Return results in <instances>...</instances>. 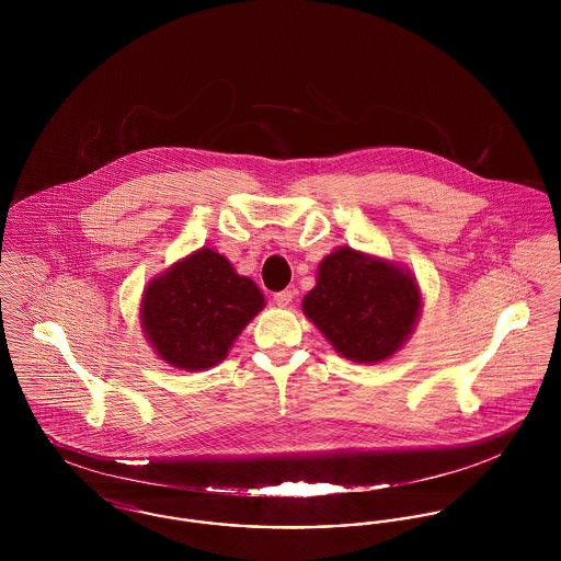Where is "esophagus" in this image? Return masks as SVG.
I'll list each match as a JSON object with an SVG mask.
<instances>
[{
    "label": "esophagus",
    "mask_w": 561,
    "mask_h": 561,
    "mask_svg": "<svg viewBox=\"0 0 561 561\" xmlns=\"http://www.w3.org/2000/svg\"><path fill=\"white\" fill-rule=\"evenodd\" d=\"M294 293L293 290H282V293H275L273 300L277 302V307H288L293 302Z\"/></svg>",
    "instance_id": "1"
}]
</instances>
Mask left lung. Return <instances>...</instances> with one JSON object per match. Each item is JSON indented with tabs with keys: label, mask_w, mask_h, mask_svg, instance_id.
Segmentation results:
<instances>
[{
	"label": "left lung",
	"mask_w": 561,
	"mask_h": 561,
	"mask_svg": "<svg viewBox=\"0 0 561 561\" xmlns=\"http://www.w3.org/2000/svg\"><path fill=\"white\" fill-rule=\"evenodd\" d=\"M423 311L416 277L398 263L341 245L321 259L302 313L355 364H380L412 336Z\"/></svg>",
	"instance_id": "left-lung-1"
}]
</instances>
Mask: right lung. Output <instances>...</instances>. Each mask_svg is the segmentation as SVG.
Returning a JSON list of instances; mask_svg holds the SVG:
<instances>
[{
  "label": "right lung",
  "instance_id": "add662e5",
  "mask_svg": "<svg viewBox=\"0 0 561 561\" xmlns=\"http://www.w3.org/2000/svg\"><path fill=\"white\" fill-rule=\"evenodd\" d=\"M263 309L259 286L204 245L149 279L138 318L160 359L202 373L227 357L241 330Z\"/></svg>",
  "mask_w": 561,
  "mask_h": 561
}]
</instances>
